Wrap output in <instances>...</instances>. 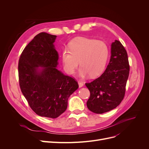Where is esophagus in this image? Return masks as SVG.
Masks as SVG:
<instances>
[{"label":"esophagus","mask_w":149,"mask_h":149,"mask_svg":"<svg viewBox=\"0 0 149 149\" xmlns=\"http://www.w3.org/2000/svg\"><path fill=\"white\" fill-rule=\"evenodd\" d=\"M78 83H79V88H81V87H83V86H84L83 83V82H81V81H78Z\"/></svg>","instance_id":"34e87169"}]
</instances>
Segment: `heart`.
Returning <instances> with one entry per match:
<instances>
[{
    "label": "heart",
    "mask_w": 149,
    "mask_h": 149,
    "mask_svg": "<svg viewBox=\"0 0 149 149\" xmlns=\"http://www.w3.org/2000/svg\"><path fill=\"white\" fill-rule=\"evenodd\" d=\"M109 56L108 45L103 41L78 37L69 43V48L62 51V61L66 72L74 74L79 65V75L85 78L98 76L103 72Z\"/></svg>",
    "instance_id": "obj_1"
}]
</instances>
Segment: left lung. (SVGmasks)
<instances>
[{
	"label": "left lung",
	"instance_id": "obj_1",
	"mask_svg": "<svg viewBox=\"0 0 149 149\" xmlns=\"http://www.w3.org/2000/svg\"><path fill=\"white\" fill-rule=\"evenodd\" d=\"M127 54L118 40L111 44L110 61L103 74L93 81L86 83L90 91L87 107L95 113H103L116 108L125 95L129 74Z\"/></svg>",
	"mask_w": 149,
	"mask_h": 149
}]
</instances>
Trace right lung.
I'll return each mask as SVG.
<instances>
[{"label": "right lung", "mask_w": 149, "mask_h": 149, "mask_svg": "<svg viewBox=\"0 0 149 149\" xmlns=\"http://www.w3.org/2000/svg\"><path fill=\"white\" fill-rule=\"evenodd\" d=\"M56 37L46 33L36 36L23 49L18 66L20 88L29 106L38 115L51 118L66 110L69 97L79 88L73 78L57 68Z\"/></svg>", "instance_id": "obj_1"}]
</instances>
